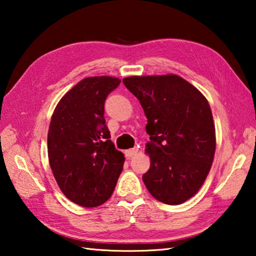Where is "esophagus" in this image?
Here are the masks:
<instances>
[{
    "label": "esophagus",
    "instance_id": "esophagus-1",
    "mask_svg": "<svg viewBox=\"0 0 256 256\" xmlns=\"http://www.w3.org/2000/svg\"><path fill=\"white\" fill-rule=\"evenodd\" d=\"M138 148H133V149H128V150H126L125 151V156H126V157H133V156H136V154H138Z\"/></svg>",
    "mask_w": 256,
    "mask_h": 256
}]
</instances>
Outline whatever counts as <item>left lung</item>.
<instances>
[{"label":"left lung","mask_w":256,"mask_h":256,"mask_svg":"<svg viewBox=\"0 0 256 256\" xmlns=\"http://www.w3.org/2000/svg\"><path fill=\"white\" fill-rule=\"evenodd\" d=\"M125 86L148 118L150 168L142 176L156 200L184 203L198 192L214 162L216 128L209 102L176 74L128 76Z\"/></svg>","instance_id":"8db88e82"}]
</instances>
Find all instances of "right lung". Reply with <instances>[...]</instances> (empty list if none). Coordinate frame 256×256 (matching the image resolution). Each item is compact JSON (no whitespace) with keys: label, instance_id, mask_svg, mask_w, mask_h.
<instances>
[{"label":"right lung","instance_id":"add662e5","mask_svg":"<svg viewBox=\"0 0 256 256\" xmlns=\"http://www.w3.org/2000/svg\"><path fill=\"white\" fill-rule=\"evenodd\" d=\"M120 80L89 76L56 105L47 136L50 170L58 188L78 206L94 208L112 196L123 170L104 118V104Z\"/></svg>","mask_w":256,"mask_h":256}]
</instances>
